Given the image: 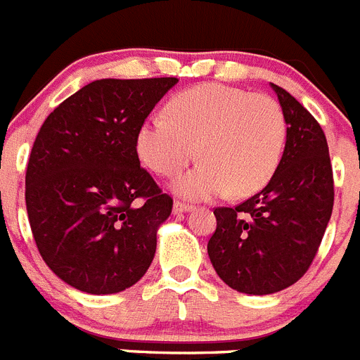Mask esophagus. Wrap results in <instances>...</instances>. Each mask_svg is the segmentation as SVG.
I'll list each match as a JSON object with an SVG mask.
<instances>
[{
    "label": "esophagus",
    "instance_id": "esophagus-1",
    "mask_svg": "<svg viewBox=\"0 0 360 360\" xmlns=\"http://www.w3.org/2000/svg\"><path fill=\"white\" fill-rule=\"evenodd\" d=\"M186 212H192V206L186 202H181V200H176L174 202V213H186Z\"/></svg>",
    "mask_w": 360,
    "mask_h": 360
}]
</instances>
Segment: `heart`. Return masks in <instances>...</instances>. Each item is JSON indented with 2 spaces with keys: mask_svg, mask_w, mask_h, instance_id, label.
Masks as SVG:
<instances>
[{
  "mask_svg": "<svg viewBox=\"0 0 360 360\" xmlns=\"http://www.w3.org/2000/svg\"><path fill=\"white\" fill-rule=\"evenodd\" d=\"M165 115L140 125L136 152L145 167L165 177L177 176L197 152L202 163L172 184L183 199L249 195L276 172L287 122L273 96L202 84L174 96Z\"/></svg>",
  "mask_w": 360,
  "mask_h": 360,
  "instance_id": "1",
  "label": "heart"
}]
</instances>
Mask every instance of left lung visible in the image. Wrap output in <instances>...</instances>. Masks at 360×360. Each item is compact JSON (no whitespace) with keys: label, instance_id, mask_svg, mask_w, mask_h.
<instances>
[{"label":"left lung","instance_id":"1","mask_svg":"<svg viewBox=\"0 0 360 360\" xmlns=\"http://www.w3.org/2000/svg\"><path fill=\"white\" fill-rule=\"evenodd\" d=\"M287 122L283 156L267 186L236 208H217L208 257L220 280L265 296L296 283L316 257L333 208L325 132L283 87L271 84Z\"/></svg>","mask_w":360,"mask_h":360}]
</instances>
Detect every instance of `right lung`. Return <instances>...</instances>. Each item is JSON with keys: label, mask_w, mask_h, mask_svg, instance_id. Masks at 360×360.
I'll list each match as a JSON object with an SVG mask.
<instances>
[{"label": "right lung", "mask_w": 360, "mask_h": 360, "mask_svg": "<svg viewBox=\"0 0 360 360\" xmlns=\"http://www.w3.org/2000/svg\"><path fill=\"white\" fill-rule=\"evenodd\" d=\"M177 82L95 80L44 120L25 199L39 252L64 283L116 294L150 267L172 199L140 167L136 132Z\"/></svg>", "instance_id": "obj_1"}]
</instances>
